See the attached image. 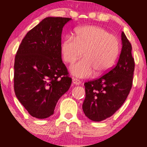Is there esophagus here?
I'll use <instances>...</instances> for the list:
<instances>
[{"label": "esophagus", "mask_w": 147, "mask_h": 147, "mask_svg": "<svg viewBox=\"0 0 147 147\" xmlns=\"http://www.w3.org/2000/svg\"><path fill=\"white\" fill-rule=\"evenodd\" d=\"M72 83L75 84V85H79L81 84V81L79 80L78 79L72 78Z\"/></svg>", "instance_id": "obj_1"}]
</instances>
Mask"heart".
Returning <instances> with one entry per match:
<instances>
[{"instance_id":"1","label":"heart","mask_w":147,"mask_h":147,"mask_svg":"<svg viewBox=\"0 0 147 147\" xmlns=\"http://www.w3.org/2000/svg\"><path fill=\"white\" fill-rule=\"evenodd\" d=\"M120 50L117 37L104 28L88 25L77 28L75 36H68L61 45L65 63H72L83 55L84 58L72 64L70 70L80 78L107 72L117 60Z\"/></svg>"}]
</instances>
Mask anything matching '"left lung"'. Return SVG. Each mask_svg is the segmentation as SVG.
<instances>
[{"label": "left lung", "instance_id": "1", "mask_svg": "<svg viewBox=\"0 0 147 147\" xmlns=\"http://www.w3.org/2000/svg\"><path fill=\"white\" fill-rule=\"evenodd\" d=\"M121 36L122 48L115 66L100 78L84 84L82 109L85 115L95 122L112 116L125 102L132 87L135 69L132 46L123 32Z\"/></svg>", "mask_w": 147, "mask_h": 147}]
</instances>
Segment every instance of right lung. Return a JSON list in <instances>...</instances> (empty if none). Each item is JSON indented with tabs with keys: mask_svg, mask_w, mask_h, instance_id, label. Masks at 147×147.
Wrapping results in <instances>:
<instances>
[{
	"mask_svg": "<svg viewBox=\"0 0 147 147\" xmlns=\"http://www.w3.org/2000/svg\"><path fill=\"white\" fill-rule=\"evenodd\" d=\"M70 18L47 17L22 40L14 61V92L30 115L45 119L54 114L72 79L61 59V33Z\"/></svg>",
	"mask_w": 147,
	"mask_h": 147,
	"instance_id": "obj_1",
	"label": "right lung"
}]
</instances>
